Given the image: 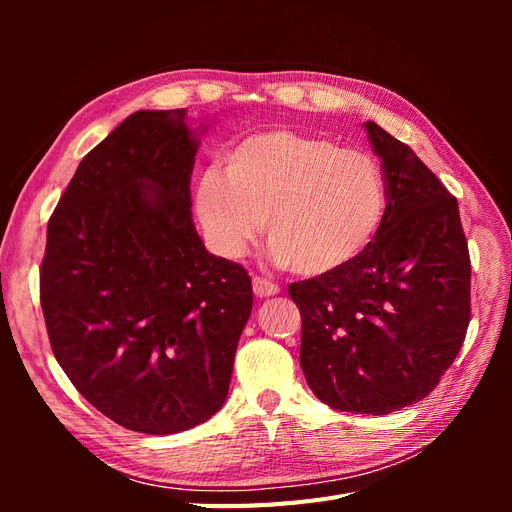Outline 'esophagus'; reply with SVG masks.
<instances>
[{
	"mask_svg": "<svg viewBox=\"0 0 512 512\" xmlns=\"http://www.w3.org/2000/svg\"><path fill=\"white\" fill-rule=\"evenodd\" d=\"M252 284H254V292H256V297H260V299L273 297V294L280 292V286L273 284L271 280H265V277H260V275H256V277H254Z\"/></svg>",
	"mask_w": 512,
	"mask_h": 512,
	"instance_id": "1",
	"label": "esophagus"
}]
</instances>
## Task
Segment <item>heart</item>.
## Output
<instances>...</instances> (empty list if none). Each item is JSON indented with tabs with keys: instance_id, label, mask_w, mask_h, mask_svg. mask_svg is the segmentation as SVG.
<instances>
[{
	"instance_id": "b5f03b06",
	"label": "heart",
	"mask_w": 512,
	"mask_h": 512,
	"mask_svg": "<svg viewBox=\"0 0 512 512\" xmlns=\"http://www.w3.org/2000/svg\"><path fill=\"white\" fill-rule=\"evenodd\" d=\"M196 213L226 258H241L267 220L280 265L318 277L348 267L374 241L386 213L376 160L292 130L245 136L194 188Z\"/></svg>"
}]
</instances>
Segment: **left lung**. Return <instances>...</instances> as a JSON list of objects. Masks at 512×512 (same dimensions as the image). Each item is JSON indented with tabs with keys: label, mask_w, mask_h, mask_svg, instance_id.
<instances>
[{
	"label": "left lung",
	"mask_w": 512,
	"mask_h": 512,
	"mask_svg": "<svg viewBox=\"0 0 512 512\" xmlns=\"http://www.w3.org/2000/svg\"><path fill=\"white\" fill-rule=\"evenodd\" d=\"M382 160L384 222L348 267L288 286L301 367L324 404L389 414L436 389L470 324V252L457 198L416 153L365 123Z\"/></svg>",
	"instance_id": "left-lung-1"
}]
</instances>
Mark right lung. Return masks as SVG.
Segmentation results:
<instances>
[{
	"mask_svg": "<svg viewBox=\"0 0 512 512\" xmlns=\"http://www.w3.org/2000/svg\"><path fill=\"white\" fill-rule=\"evenodd\" d=\"M196 149L185 108L119 123L61 194L40 267L57 363L96 410L151 436L222 408L254 303L247 271L194 228Z\"/></svg>",
	"mask_w": 512,
	"mask_h": 512,
	"instance_id": "obj_1",
	"label": "right lung"
}]
</instances>
